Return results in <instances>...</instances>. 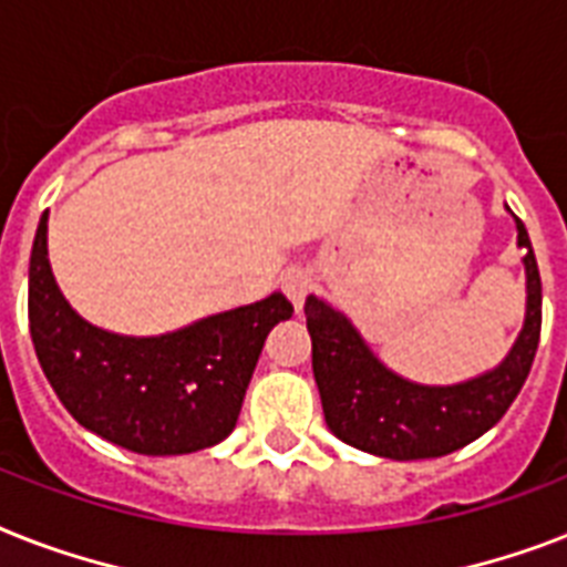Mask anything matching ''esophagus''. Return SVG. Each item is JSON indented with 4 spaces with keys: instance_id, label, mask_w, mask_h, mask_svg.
<instances>
[{
    "instance_id": "obj_1",
    "label": "esophagus",
    "mask_w": 567,
    "mask_h": 567,
    "mask_svg": "<svg viewBox=\"0 0 567 567\" xmlns=\"http://www.w3.org/2000/svg\"><path fill=\"white\" fill-rule=\"evenodd\" d=\"M282 291L285 297L291 299L293 308H302L308 293L315 291V276L308 274V270H288L282 279Z\"/></svg>"
}]
</instances>
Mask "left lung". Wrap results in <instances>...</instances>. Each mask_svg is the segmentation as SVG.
<instances>
[{
	"label": "left lung",
	"instance_id": "1",
	"mask_svg": "<svg viewBox=\"0 0 567 567\" xmlns=\"http://www.w3.org/2000/svg\"><path fill=\"white\" fill-rule=\"evenodd\" d=\"M518 247L527 270V315L509 355L477 379L425 388L390 372L323 299H306L311 367L329 431L347 445L390 460L443 457L486 434L522 393L542 334V276L522 218Z\"/></svg>",
	"mask_w": 567,
	"mask_h": 567
}]
</instances>
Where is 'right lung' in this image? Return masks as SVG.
I'll return each mask as SVG.
<instances>
[{
    "instance_id": "1",
    "label": "right lung",
    "mask_w": 567,
    "mask_h": 567,
    "mask_svg": "<svg viewBox=\"0 0 567 567\" xmlns=\"http://www.w3.org/2000/svg\"><path fill=\"white\" fill-rule=\"evenodd\" d=\"M45 215L29 268V326L37 361L72 416L110 443L165 457L233 434L265 338L293 315L282 293L159 334L124 338L72 311L49 265Z\"/></svg>"
}]
</instances>
